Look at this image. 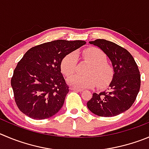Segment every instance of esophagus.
<instances>
[{"label":"esophagus","instance_id":"34e87169","mask_svg":"<svg viewBox=\"0 0 149 149\" xmlns=\"http://www.w3.org/2000/svg\"><path fill=\"white\" fill-rule=\"evenodd\" d=\"M70 89H71L72 90H75V91H79V92L83 91L82 89L77 88V87H70Z\"/></svg>","mask_w":149,"mask_h":149}]
</instances>
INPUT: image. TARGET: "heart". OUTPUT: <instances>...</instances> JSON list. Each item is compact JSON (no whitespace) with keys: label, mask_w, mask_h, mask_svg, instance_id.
<instances>
[{"label":"heart","mask_w":149,"mask_h":149,"mask_svg":"<svg viewBox=\"0 0 149 149\" xmlns=\"http://www.w3.org/2000/svg\"><path fill=\"white\" fill-rule=\"evenodd\" d=\"M83 59L90 62L86 70L87 75L74 74L68 79L69 84L80 88L99 87L106 85L113 76L114 69L107 61V56L104 51L96 47H89L81 52ZM77 57L74 53L67 54L62 59L61 71L65 76L73 74L76 70Z\"/></svg>","instance_id":"b5f03b06"}]
</instances>
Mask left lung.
<instances>
[{
    "label": "left lung",
    "instance_id": "8db88e82",
    "mask_svg": "<svg viewBox=\"0 0 149 149\" xmlns=\"http://www.w3.org/2000/svg\"><path fill=\"white\" fill-rule=\"evenodd\" d=\"M90 43L107 55L115 73L107 90L93 94L87 107L98 116H116L131 107L137 98L141 81L138 67L127 50L112 42L97 39Z\"/></svg>",
    "mask_w": 149,
    "mask_h": 149
}]
</instances>
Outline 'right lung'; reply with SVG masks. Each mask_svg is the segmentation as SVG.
<instances>
[{
  "label": "right lung",
  "mask_w": 149,
  "mask_h": 149,
  "mask_svg": "<svg viewBox=\"0 0 149 149\" xmlns=\"http://www.w3.org/2000/svg\"><path fill=\"white\" fill-rule=\"evenodd\" d=\"M84 44L82 40H58L30 48L17 63L11 79L18 109L36 120L57 113L69 92L61 73V61Z\"/></svg>",
  "instance_id": "add662e5"
}]
</instances>
